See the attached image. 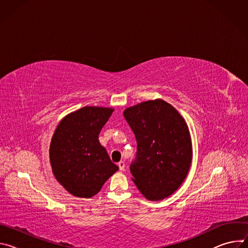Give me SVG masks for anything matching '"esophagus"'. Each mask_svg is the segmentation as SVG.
<instances>
[{"mask_svg": "<svg viewBox=\"0 0 248 248\" xmlns=\"http://www.w3.org/2000/svg\"><path fill=\"white\" fill-rule=\"evenodd\" d=\"M118 166H119V168H120L121 170H124L125 165H124V161H121V162L118 164Z\"/></svg>", "mask_w": 248, "mask_h": 248, "instance_id": "34e87169", "label": "esophagus"}]
</instances>
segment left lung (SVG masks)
<instances>
[{
	"mask_svg": "<svg viewBox=\"0 0 248 248\" xmlns=\"http://www.w3.org/2000/svg\"><path fill=\"white\" fill-rule=\"evenodd\" d=\"M124 117L137 141L136 159L130 165L132 182L150 201L169 197L182 186L191 165L186 120L162 99L128 107Z\"/></svg>",
	"mask_w": 248,
	"mask_h": 248,
	"instance_id": "obj_1",
	"label": "left lung"
}]
</instances>
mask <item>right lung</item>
I'll use <instances>...</instances> for the list:
<instances>
[{"label":"right lung","instance_id":"add662e5","mask_svg":"<svg viewBox=\"0 0 248 248\" xmlns=\"http://www.w3.org/2000/svg\"><path fill=\"white\" fill-rule=\"evenodd\" d=\"M114 109L86 106L66 115L50 144L56 180L76 197L91 198L118 170L99 142V133Z\"/></svg>","mask_w":248,"mask_h":248}]
</instances>
